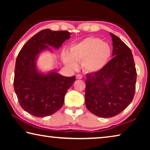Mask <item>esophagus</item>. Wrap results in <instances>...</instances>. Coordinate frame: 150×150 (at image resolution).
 <instances>
[{
    "instance_id": "34e87169",
    "label": "esophagus",
    "mask_w": 150,
    "mask_h": 150,
    "mask_svg": "<svg viewBox=\"0 0 150 150\" xmlns=\"http://www.w3.org/2000/svg\"><path fill=\"white\" fill-rule=\"evenodd\" d=\"M82 75H76V78H77V79H82Z\"/></svg>"
}]
</instances>
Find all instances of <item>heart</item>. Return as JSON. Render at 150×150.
Segmentation results:
<instances>
[{"label":"heart","instance_id":"b5f03b06","mask_svg":"<svg viewBox=\"0 0 150 150\" xmlns=\"http://www.w3.org/2000/svg\"><path fill=\"white\" fill-rule=\"evenodd\" d=\"M111 55L109 45L96 38H87L80 42L72 45L69 54L63 55L65 65L72 69L77 67L75 62H81V66L85 71L96 72L105 66Z\"/></svg>","mask_w":150,"mask_h":150}]
</instances>
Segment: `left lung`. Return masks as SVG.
Instances as JSON below:
<instances>
[{"instance_id": "obj_1", "label": "left lung", "mask_w": 150, "mask_h": 150, "mask_svg": "<svg viewBox=\"0 0 150 150\" xmlns=\"http://www.w3.org/2000/svg\"><path fill=\"white\" fill-rule=\"evenodd\" d=\"M113 58L102 69L87 74L85 105L94 115L112 117L127 108L133 100L137 73L132 51L115 34Z\"/></svg>"}]
</instances>
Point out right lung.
<instances>
[{
	"label": "right lung",
	"instance_id": "right-lung-1",
	"mask_svg": "<svg viewBox=\"0 0 150 150\" xmlns=\"http://www.w3.org/2000/svg\"><path fill=\"white\" fill-rule=\"evenodd\" d=\"M67 31L42 30L28 41L16 60L14 88L19 104L25 111L38 117L52 115L64 103L67 91L75 77H65L55 71L47 74L39 72L36 59L48 45L58 49L70 38Z\"/></svg>",
	"mask_w": 150,
	"mask_h": 150
}]
</instances>
